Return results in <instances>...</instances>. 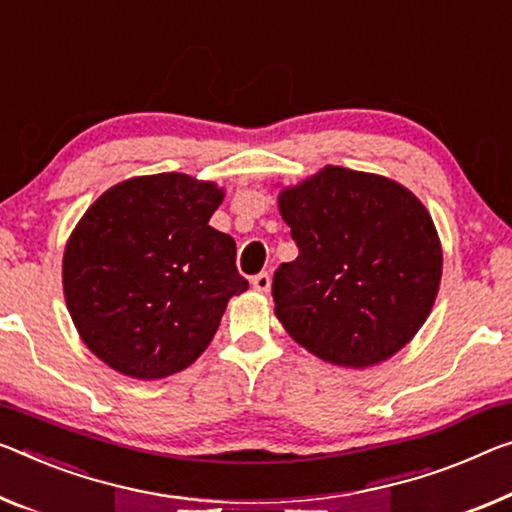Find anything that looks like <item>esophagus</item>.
Here are the masks:
<instances>
[{"label": "esophagus", "mask_w": 512, "mask_h": 512, "mask_svg": "<svg viewBox=\"0 0 512 512\" xmlns=\"http://www.w3.org/2000/svg\"><path fill=\"white\" fill-rule=\"evenodd\" d=\"M270 283H272V279L267 272H258L256 277H251V286H254L258 293H267V290H270Z\"/></svg>", "instance_id": "obj_1"}]
</instances>
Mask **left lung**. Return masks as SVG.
I'll return each instance as SVG.
<instances>
[{
	"instance_id": "obj_1",
	"label": "left lung",
	"mask_w": 512,
	"mask_h": 512,
	"mask_svg": "<svg viewBox=\"0 0 512 512\" xmlns=\"http://www.w3.org/2000/svg\"><path fill=\"white\" fill-rule=\"evenodd\" d=\"M300 256L272 279L274 313L320 359L366 368L403 348L435 304L442 247L428 210L389 178L325 167L279 196Z\"/></svg>"
}]
</instances>
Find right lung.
Wrapping results in <instances>:
<instances>
[{"label":"right lung","mask_w":512,"mask_h":512,"mask_svg":"<svg viewBox=\"0 0 512 512\" xmlns=\"http://www.w3.org/2000/svg\"><path fill=\"white\" fill-rule=\"evenodd\" d=\"M222 190L185 174L130 178L84 212L64 254L66 304L93 355L160 380L208 348L249 281L235 240L208 226Z\"/></svg>","instance_id":"right-lung-1"}]
</instances>
